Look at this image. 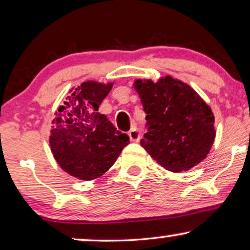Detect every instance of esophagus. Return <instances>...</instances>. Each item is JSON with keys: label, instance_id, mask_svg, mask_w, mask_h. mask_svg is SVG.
Listing matches in <instances>:
<instances>
[{"label": "esophagus", "instance_id": "1", "mask_svg": "<svg viewBox=\"0 0 250 250\" xmlns=\"http://www.w3.org/2000/svg\"><path fill=\"white\" fill-rule=\"evenodd\" d=\"M128 137H130L131 141H139L140 137H141L139 128H138L137 126H133V127L131 128V131L128 132Z\"/></svg>", "mask_w": 250, "mask_h": 250}]
</instances>
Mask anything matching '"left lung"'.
<instances>
[{
    "label": "left lung",
    "instance_id": "8db88e82",
    "mask_svg": "<svg viewBox=\"0 0 250 250\" xmlns=\"http://www.w3.org/2000/svg\"><path fill=\"white\" fill-rule=\"evenodd\" d=\"M146 113L140 145L163 168L189 170L204 160L215 138L210 106L187 83L166 76L134 82Z\"/></svg>",
    "mask_w": 250,
    "mask_h": 250
}]
</instances>
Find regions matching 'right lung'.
<instances>
[{
    "instance_id": "right-lung-1",
    "label": "right lung",
    "mask_w": 250,
    "mask_h": 250,
    "mask_svg": "<svg viewBox=\"0 0 250 250\" xmlns=\"http://www.w3.org/2000/svg\"><path fill=\"white\" fill-rule=\"evenodd\" d=\"M112 83L83 82L70 90L55 112L50 144L54 159L64 171L80 180L100 177L130 144L127 134L117 131L98 107Z\"/></svg>"
}]
</instances>
